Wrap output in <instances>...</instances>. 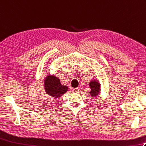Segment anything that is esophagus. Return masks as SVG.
<instances>
[{"label":"esophagus","mask_w":146,"mask_h":146,"mask_svg":"<svg viewBox=\"0 0 146 146\" xmlns=\"http://www.w3.org/2000/svg\"><path fill=\"white\" fill-rule=\"evenodd\" d=\"M79 91H80V89L78 88H74V90H73V91L75 93H78Z\"/></svg>","instance_id":"esophagus-1"}]
</instances>
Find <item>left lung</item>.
<instances>
[{
    "label": "left lung",
    "instance_id": "left-lung-1",
    "mask_svg": "<svg viewBox=\"0 0 146 146\" xmlns=\"http://www.w3.org/2000/svg\"><path fill=\"white\" fill-rule=\"evenodd\" d=\"M89 86L91 89L90 91L91 96L95 98L100 95L101 93V84L99 81L96 79L91 80L89 83Z\"/></svg>",
    "mask_w": 146,
    "mask_h": 146
}]
</instances>
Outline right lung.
<instances>
[{
    "label": "right lung",
    "instance_id": "right-lung-1",
    "mask_svg": "<svg viewBox=\"0 0 146 146\" xmlns=\"http://www.w3.org/2000/svg\"><path fill=\"white\" fill-rule=\"evenodd\" d=\"M43 82L45 93L55 99L63 96L68 89L67 86L61 84L58 78L53 74H48Z\"/></svg>",
    "mask_w": 146,
    "mask_h": 146
}]
</instances>
